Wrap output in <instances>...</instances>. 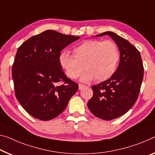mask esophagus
Instances as JSON below:
<instances>
[{
	"label": "esophagus",
	"instance_id": "1",
	"mask_svg": "<svg viewBox=\"0 0 155 155\" xmlns=\"http://www.w3.org/2000/svg\"><path fill=\"white\" fill-rule=\"evenodd\" d=\"M84 87H85L84 85H83V84H79V87H78V88H79V89L80 90V89H82V88H84Z\"/></svg>",
	"mask_w": 155,
	"mask_h": 155
}]
</instances>
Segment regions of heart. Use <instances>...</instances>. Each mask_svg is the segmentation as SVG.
I'll list each match as a JSON object with an SVG mask.
<instances>
[{
    "label": "heart",
    "instance_id": "b5f03b06",
    "mask_svg": "<svg viewBox=\"0 0 155 155\" xmlns=\"http://www.w3.org/2000/svg\"><path fill=\"white\" fill-rule=\"evenodd\" d=\"M71 55L68 51L59 54L58 60L61 68L71 79H76L87 70L81 80L88 82L93 79L104 81L111 77L117 68L120 52L115 42L101 40H87L73 49Z\"/></svg>",
    "mask_w": 155,
    "mask_h": 155
}]
</instances>
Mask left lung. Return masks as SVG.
Masks as SVG:
<instances>
[{
	"instance_id": "8db88e82",
	"label": "left lung",
	"mask_w": 155,
	"mask_h": 155,
	"mask_svg": "<svg viewBox=\"0 0 155 155\" xmlns=\"http://www.w3.org/2000/svg\"><path fill=\"white\" fill-rule=\"evenodd\" d=\"M109 35L120 51V62L113 75L92 86L94 95L87 106L91 112L102 120H109L124 115L134 105L139 96L143 78V66L139 51L127 40L112 32Z\"/></svg>"
}]
</instances>
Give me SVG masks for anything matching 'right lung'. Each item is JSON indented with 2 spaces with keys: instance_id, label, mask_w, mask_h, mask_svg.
Masks as SVG:
<instances>
[{
  "instance_id": "add662e5",
  "label": "right lung",
  "mask_w": 155,
  "mask_h": 155,
  "mask_svg": "<svg viewBox=\"0 0 155 155\" xmlns=\"http://www.w3.org/2000/svg\"><path fill=\"white\" fill-rule=\"evenodd\" d=\"M79 39L48 30L30 37L18 48L12 70L15 96L34 118H56L77 92L78 84L64 74L58 58L64 48Z\"/></svg>"
}]
</instances>
